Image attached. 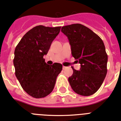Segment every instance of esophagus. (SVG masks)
<instances>
[{
	"instance_id": "1",
	"label": "esophagus",
	"mask_w": 121,
	"mask_h": 121,
	"mask_svg": "<svg viewBox=\"0 0 121 121\" xmlns=\"http://www.w3.org/2000/svg\"><path fill=\"white\" fill-rule=\"evenodd\" d=\"M66 68H67V67H66V66H63V69H66Z\"/></svg>"
}]
</instances>
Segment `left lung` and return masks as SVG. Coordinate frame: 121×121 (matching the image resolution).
Here are the masks:
<instances>
[{"instance_id": "8db88e82", "label": "left lung", "mask_w": 121, "mask_h": 121, "mask_svg": "<svg viewBox=\"0 0 121 121\" xmlns=\"http://www.w3.org/2000/svg\"><path fill=\"white\" fill-rule=\"evenodd\" d=\"M68 37L72 56L80 63L79 70L72 68L68 78L73 90L81 96H91L99 89L107 74L108 55L104 44L98 35L84 25L76 23L62 26Z\"/></svg>"}]
</instances>
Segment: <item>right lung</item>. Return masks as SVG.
<instances>
[{
    "mask_svg": "<svg viewBox=\"0 0 121 121\" xmlns=\"http://www.w3.org/2000/svg\"><path fill=\"white\" fill-rule=\"evenodd\" d=\"M60 29L61 26H35L25 33L15 49V76L24 91L33 98L50 94L62 70L61 64L50 66L43 58Z\"/></svg>",
    "mask_w": 121,
    "mask_h": 121,
    "instance_id": "right-lung-1",
    "label": "right lung"
}]
</instances>
